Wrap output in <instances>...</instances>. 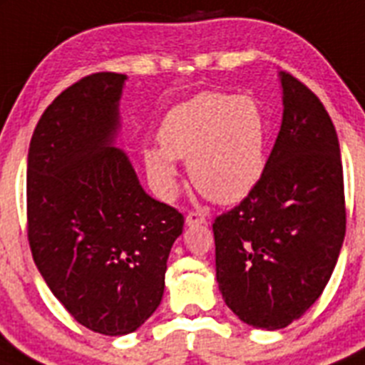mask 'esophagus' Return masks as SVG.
Wrapping results in <instances>:
<instances>
[{"mask_svg": "<svg viewBox=\"0 0 365 365\" xmlns=\"http://www.w3.org/2000/svg\"><path fill=\"white\" fill-rule=\"evenodd\" d=\"M205 223H207V217H205L203 214H199V212H190L188 216H186V225H188V227L205 225Z\"/></svg>", "mask_w": 365, "mask_h": 365, "instance_id": "34e87169", "label": "esophagus"}]
</instances>
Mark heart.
<instances>
[{"label": "heart", "instance_id": "1", "mask_svg": "<svg viewBox=\"0 0 365 365\" xmlns=\"http://www.w3.org/2000/svg\"><path fill=\"white\" fill-rule=\"evenodd\" d=\"M267 120L251 96L205 92L171 108L162 120V148L144 149L149 179L162 197L177 192L175 160H188L195 188L216 203H236L262 179Z\"/></svg>", "mask_w": 365, "mask_h": 365}]
</instances>
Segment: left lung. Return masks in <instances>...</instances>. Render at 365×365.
I'll return each instance as SVG.
<instances>
[{
	"mask_svg": "<svg viewBox=\"0 0 365 365\" xmlns=\"http://www.w3.org/2000/svg\"><path fill=\"white\" fill-rule=\"evenodd\" d=\"M282 123L262 179L214 221L216 280L247 325L284 329L323 294L345 236L344 168L331 116L279 71Z\"/></svg>",
	"mask_w": 365,
	"mask_h": 365,
	"instance_id": "obj_1",
	"label": "left lung"
}]
</instances>
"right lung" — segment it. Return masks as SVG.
I'll return each mask as SVG.
<instances>
[{
    "label": "right lung",
    "instance_id": "add662e5",
    "mask_svg": "<svg viewBox=\"0 0 365 365\" xmlns=\"http://www.w3.org/2000/svg\"><path fill=\"white\" fill-rule=\"evenodd\" d=\"M127 76L93 73L46 108L27 155L29 245L40 275L81 325L135 332L158 308L185 217L140 185L123 149Z\"/></svg>",
    "mask_w": 365,
    "mask_h": 365
}]
</instances>
